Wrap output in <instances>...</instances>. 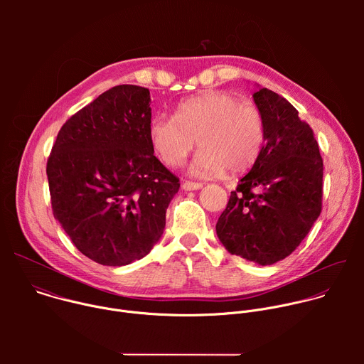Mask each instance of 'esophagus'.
Instances as JSON below:
<instances>
[{
  "instance_id": "esophagus-1",
  "label": "esophagus",
  "mask_w": 364,
  "mask_h": 364,
  "mask_svg": "<svg viewBox=\"0 0 364 364\" xmlns=\"http://www.w3.org/2000/svg\"><path fill=\"white\" fill-rule=\"evenodd\" d=\"M203 187V183H194V181H184L183 188L190 191V190H198Z\"/></svg>"
}]
</instances>
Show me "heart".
<instances>
[{"label":"heart","instance_id":"heart-1","mask_svg":"<svg viewBox=\"0 0 364 364\" xmlns=\"http://www.w3.org/2000/svg\"><path fill=\"white\" fill-rule=\"evenodd\" d=\"M149 138L168 167L181 166L201 146L191 171L219 176L240 174L255 166L267 139V122L256 107L223 90H209L178 103L174 117L159 114L151 119Z\"/></svg>","mask_w":364,"mask_h":364}]
</instances>
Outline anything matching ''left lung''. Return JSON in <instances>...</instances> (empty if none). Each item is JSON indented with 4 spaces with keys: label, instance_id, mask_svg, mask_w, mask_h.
Listing matches in <instances>:
<instances>
[{
    "label": "left lung",
    "instance_id": "1",
    "mask_svg": "<svg viewBox=\"0 0 364 364\" xmlns=\"http://www.w3.org/2000/svg\"><path fill=\"white\" fill-rule=\"evenodd\" d=\"M267 122L261 157L230 193L216 232L246 261L272 265L291 255L321 213L323 159L314 131L278 93H253Z\"/></svg>",
    "mask_w": 364,
    "mask_h": 364
}]
</instances>
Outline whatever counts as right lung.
Here are the masks:
<instances>
[{
	"mask_svg": "<svg viewBox=\"0 0 364 364\" xmlns=\"http://www.w3.org/2000/svg\"><path fill=\"white\" fill-rule=\"evenodd\" d=\"M149 90L119 85L60 128L47 160L53 216L73 245L107 267L149 253L180 180L154 155Z\"/></svg>",
	"mask_w": 364,
	"mask_h": 364,
	"instance_id": "obj_1",
	"label": "right lung"
}]
</instances>
